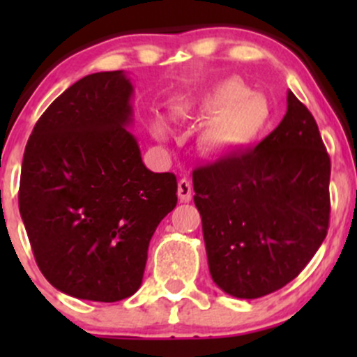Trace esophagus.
<instances>
[{
    "mask_svg": "<svg viewBox=\"0 0 357 357\" xmlns=\"http://www.w3.org/2000/svg\"><path fill=\"white\" fill-rule=\"evenodd\" d=\"M178 197H179V200H181V202H190V200H192L193 186H192V183H190V179H186V178L179 179V183H178Z\"/></svg>",
    "mask_w": 357,
    "mask_h": 357,
    "instance_id": "1",
    "label": "esophagus"
}]
</instances>
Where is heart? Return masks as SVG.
<instances>
[{
	"label": "heart",
	"mask_w": 357,
	"mask_h": 357,
	"mask_svg": "<svg viewBox=\"0 0 357 357\" xmlns=\"http://www.w3.org/2000/svg\"><path fill=\"white\" fill-rule=\"evenodd\" d=\"M192 110L214 115L200 135V146L211 155H229L243 150L264 131L269 119L268 102L238 79H225L199 98L183 102L174 109V115L186 117ZM152 131L164 138L167 126L155 119Z\"/></svg>",
	"instance_id": "b5f03b06"
}]
</instances>
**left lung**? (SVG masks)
Segmentation results:
<instances>
[{"label":"left lung","instance_id":"1","mask_svg":"<svg viewBox=\"0 0 357 357\" xmlns=\"http://www.w3.org/2000/svg\"><path fill=\"white\" fill-rule=\"evenodd\" d=\"M330 157L318 124L294 93L278 128L254 150L193 171L212 280L257 298L297 278L328 233Z\"/></svg>","mask_w":357,"mask_h":357}]
</instances>
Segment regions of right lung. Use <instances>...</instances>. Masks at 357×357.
<instances>
[{
	"mask_svg": "<svg viewBox=\"0 0 357 357\" xmlns=\"http://www.w3.org/2000/svg\"><path fill=\"white\" fill-rule=\"evenodd\" d=\"M132 84L96 72L66 89L36 122L24 152L19 208L45 278L72 297L117 302L139 289L149 243L178 204L172 172L145 167Z\"/></svg>",
	"mask_w": 357,
	"mask_h": 357,
	"instance_id": "add662e5",
	"label": "right lung"
}]
</instances>
